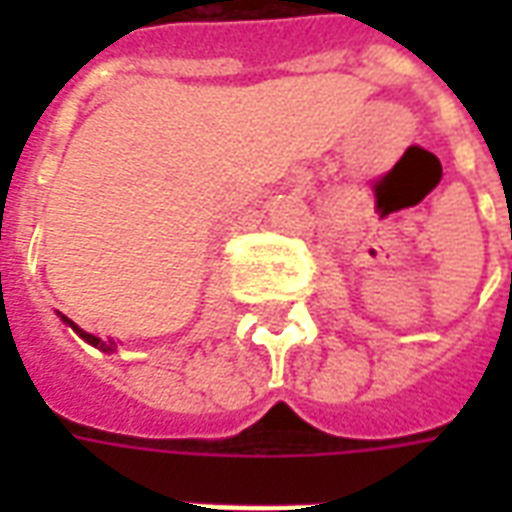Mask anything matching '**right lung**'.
Listing matches in <instances>:
<instances>
[{
	"label": "right lung",
	"instance_id": "right-lung-1",
	"mask_svg": "<svg viewBox=\"0 0 512 512\" xmlns=\"http://www.w3.org/2000/svg\"><path fill=\"white\" fill-rule=\"evenodd\" d=\"M62 321H65V323H71L73 329H76V332L82 334V337H84V340H87V343L95 345V348H101V351H115V348H117V343H115V340H112V337H109V340H101V337H95V334L82 332V329H79V326H76V323H73L71 318H65V315H62Z\"/></svg>",
	"mask_w": 512,
	"mask_h": 512
}]
</instances>
